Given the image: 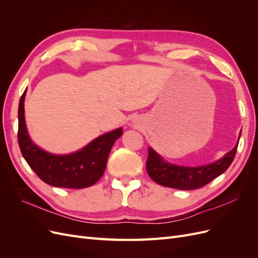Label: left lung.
Instances as JSON below:
<instances>
[{"instance_id":"8db88e82","label":"left lung","mask_w":258,"mask_h":258,"mask_svg":"<svg viewBox=\"0 0 258 258\" xmlns=\"http://www.w3.org/2000/svg\"><path fill=\"white\" fill-rule=\"evenodd\" d=\"M237 145L222 159L202 167H181L163 161L160 156L148 148L146 170L154 181L171 188L191 190L209 184L229 168L237 153Z\"/></svg>"}]
</instances>
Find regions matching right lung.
Wrapping results in <instances>:
<instances>
[{
	"mask_svg": "<svg viewBox=\"0 0 258 258\" xmlns=\"http://www.w3.org/2000/svg\"><path fill=\"white\" fill-rule=\"evenodd\" d=\"M25 95L18 107V144L23 158L43 182L63 188H85L95 184L103 175L108 154L122 129L97 138L83 150L69 155H52L32 143L25 121Z\"/></svg>",
	"mask_w": 258,
	"mask_h": 258,
	"instance_id": "1",
	"label": "right lung"
}]
</instances>
